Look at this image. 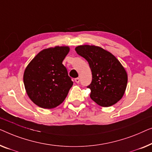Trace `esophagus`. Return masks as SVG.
Masks as SVG:
<instances>
[{
  "label": "esophagus",
  "instance_id": "1",
  "mask_svg": "<svg viewBox=\"0 0 152 152\" xmlns=\"http://www.w3.org/2000/svg\"><path fill=\"white\" fill-rule=\"evenodd\" d=\"M74 80H75V82H76V83H78L79 82H80V78H76L74 79Z\"/></svg>",
  "mask_w": 152,
  "mask_h": 152
}]
</instances>
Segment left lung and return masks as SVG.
<instances>
[{
    "label": "left lung",
    "instance_id": "left-lung-1",
    "mask_svg": "<svg viewBox=\"0 0 152 152\" xmlns=\"http://www.w3.org/2000/svg\"><path fill=\"white\" fill-rule=\"evenodd\" d=\"M76 52L88 62L92 80L88 87L90 98L101 107L116 104L123 96L127 84V74L112 54L100 47L80 45Z\"/></svg>",
    "mask_w": 152,
    "mask_h": 152
}]
</instances>
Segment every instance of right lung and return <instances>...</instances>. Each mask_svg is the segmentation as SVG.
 I'll return each instance as SVG.
<instances>
[{
  "instance_id": "obj_1",
  "label": "right lung",
  "mask_w": 152,
  "mask_h": 152,
  "mask_svg": "<svg viewBox=\"0 0 152 152\" xmlns=\"http://www.w3.org/2000/svg\"><path fill=\"white\" fill-rule=\"evenodd\" d=\"M69 47L42 50L27 66L23 75L25 90L36 105L45 109L58 106L73 85L63 61Z\"/></svg>"
}]
</instances>
